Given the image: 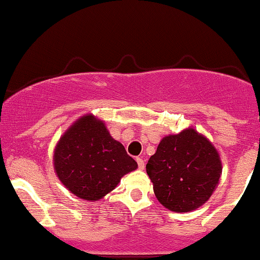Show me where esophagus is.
Returning a JSON list of instances; mask_svg holds the SVG:
<instances>
[{
	"instance_id": "1",
	"label": "esophagus",
	"mask_w": 260,
	"mask_h": 260,
	"mask_svg": "<svg viewBox=\"0 0 260 260\" xmlns=\"http://www.w3.org/2000/svg\"><path fill=\"white\" fill-rule=\"evenodd\" d=\"M136 161H137V166H139V169H141V170L145 169V166H146L145 160H143L141 157H137L136 158Z\"/></svg>"
}]
</instances>
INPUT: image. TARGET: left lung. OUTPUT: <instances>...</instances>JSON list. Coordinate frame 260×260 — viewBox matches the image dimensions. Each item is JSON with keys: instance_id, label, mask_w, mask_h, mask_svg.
Here are the masks:
<instances>
[{"instance_id": "left-lung-1", "label": "left lung", "mask_w": 260, "mask_h": 260, "mask_svg": "<svg viewBox=\"0 0 260 260\" xmlns=\"http://www.w3.org/2000/svg\"><path fill=\"white\" fill-rule=\"evenodd\" d=\"M155 197L173 212H191L212 196L221 175V161L206 137L186 129L164 137L146 166Z\"/></svg>"}]
</instances>
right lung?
<instances>
[{
    "instance_id": "right-lung-1",
    "label": "right lung",
    "mask_w": 260,
    "mask_h": 260,
    "mask_svg": "<svg viewBox=\"0 0 260 260\" xmlns=\"http://www.w3.org/2000/svg\"><path fill=\"white\" fill-rule=\"evenodd\" d=\"M136 168L124 146L93 115L72 125L54 151L58 178L72 193L86 201L101 200Z\"/></svg>"
}]
</instances>
